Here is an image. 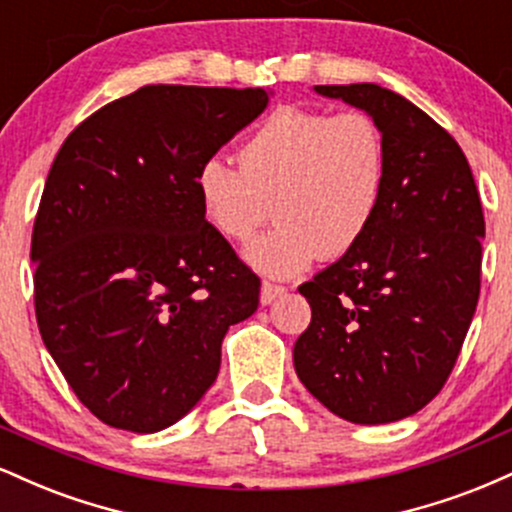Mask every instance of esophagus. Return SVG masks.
Returning a JSON list of instances; mask_svg holds the SVG:
<instances>
[{"instance_id":"esophagus-1","label":"esophagus","mask_w":512,"mask_h":512,"mask_svg":"<svg viewBox=\"0 0 512 512\" xmlns=\"http://www.w3.org/2000/svg\"><path fill=\"white\" fill-rule=\"evenodd\" d=\"M284 293H286L284 286H276V284H269V281H264V284H262V291H260V303H262V305L274 303L276 298L284 296Z\"/></svg>"}]
</instances>
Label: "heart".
I'll list each match as a JSON object with an SVG mask.
<instances>
[{
  "instance_id": "1",
  "label": "heart",
  "mask_w": 512,
  "mask_h": 512,
  "mask_svg": "<svg viewBox=\"0 0 512 512\" xmlns=\"http://www.w3.org/2000/svg\"><path fill=\"white\" fill-rule=\"evenodd\" d=\"M385 175V139L373 117L279 108L240 146L238 168L209 158L195 185L204 219L231 243H248L274 211L279 223L245 260L286 279L361 243L383 202Z\"/></svg>"
}]
</instances>
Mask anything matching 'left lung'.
<instances>
[{"mask_svg":"<svg viewBox=\"0 0 512 512\" xmlns=\"http://www.w3.org/2000/svg\"><path fill=\"white\" fill-rule=\"evenodd\" d=\"M313 91L373 117L387 175L361 243L298 286L313 320L293 366L339 419L392 424L424 409L460 356L479 301V192L455 139L404 96L378 84Z\"/></svg>","mask_w":512,"mask_h":512,"instance_id":"8db88e82","label":"left lung"}]
</instances>
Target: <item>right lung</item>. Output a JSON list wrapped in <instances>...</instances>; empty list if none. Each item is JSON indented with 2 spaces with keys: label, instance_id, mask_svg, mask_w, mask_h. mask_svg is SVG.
Instances as JSON below:
<instances>
[{
  "label": "right lung",
  "instance_id": "obj_1",
  "mask_svg": "<svg viewBox=\"0 0 512 512\" xmlns=\"http://www.w3.org/2000/svg\"><path fill=\"white\" fill-rule=\"evenodd\" d=\"M267 88L144 86L64 139L35 216V317L103 424L156 433L214 385L260 279L209 226L197 170L267 108Z\"/></svg>",
  "mask_w": 512,
  "mask_h": 512
}]
</instances>
